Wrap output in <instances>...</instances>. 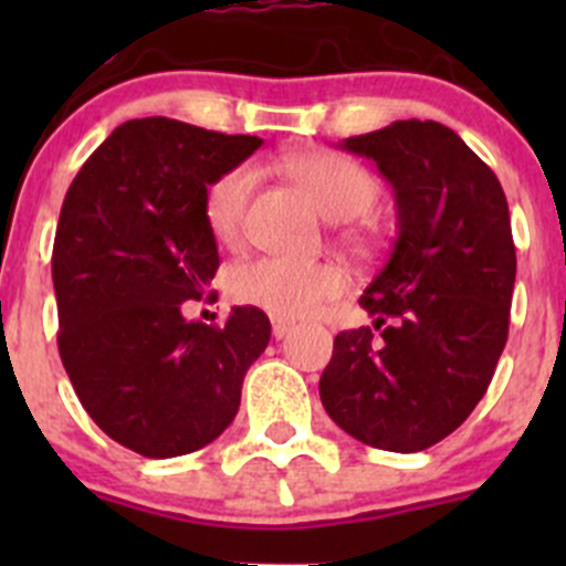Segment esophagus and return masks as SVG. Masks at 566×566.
<instances>
[{"label": "esophagus", "mask_w": 566, "mask_h": 566, "mask_svg": "<svg viewBox=\"0 0 566 566\" xmlns=\"http://www.w3.org/2000/svg\"><path fill=\"white\" fill-rule=\"evenodd\" d=\"M293 328L295 323H290V319H273V336H276V339H284Z\"/></svg>", "instance_id": "34e87169"}]
</instances>
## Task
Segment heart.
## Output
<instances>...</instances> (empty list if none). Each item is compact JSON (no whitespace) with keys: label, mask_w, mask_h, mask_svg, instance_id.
Segmentation results:
<instances>
[{"label":"heart","mask_w":566,"mask_h":566,"mask_svg":"<svg viewBox=\"0 0 566 566\" xmlns=\"http://www.w3.org/2000/svg\"><path fill=\"white\" fill-rule=\"evenodd\" d=\"M298 186L331 221H350L378 202V182L353 158L328 150L301 153L287 161ZM256 186L254 164H235L205 191V219L219 243H235ZM342 290V273L328 262L256 256L230 271V295L243 306L276 317H306Z\"/></svg>","instance_id":"1"}]
</instances>
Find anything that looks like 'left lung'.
<instances>
[{"mask_svg":"<svg viewBox=\"0 0 566 566\" xmlns=\"http://www.w3.org/2000/svg\"><path fill=\"white\" fill-rule=\"evenodd\" d=\"M339 147L391 186L397 241L358 298L373 325L336 334L319 399L356 441L421 452L471 416L504 353L517 271L510 208L493 169L432 119H397Z\"/></svg>","mask_w":566,"mask_h":566,"instance_id":"8db88e82","label":"left lung"}]
</instances>
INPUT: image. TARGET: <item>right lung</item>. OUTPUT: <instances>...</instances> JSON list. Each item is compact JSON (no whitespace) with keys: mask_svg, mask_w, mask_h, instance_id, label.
<instances>
[{"mask_svg":"<svg viewBox=\"0 0 566 566\" xmlns=\"http://www.w3.org/2000/svg\"><path fill=\"white\" fill-rule=\"evenodd\" d=\"M260 145L180 119H128L65 193L51 256L62 367L90 419L142 458L216 441L271 339L254 306H235L224 325L182 317L219 268L205 191Z\"/></svg>","mask_w":566,"mask_h":566,"instance_id":"right-lung-1","label":"right lung"}]
</instances>
